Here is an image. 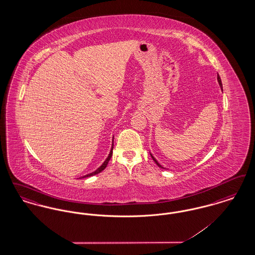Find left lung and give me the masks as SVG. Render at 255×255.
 Here are the masks:
<instances>
[{
  "mask_svg": "<svg viewBox=\"0 0 255 255\" xmlns=\"http://www.w3.org/2000/svg\"><path fill=\"white\" fill-rule=\"evenodd\" d=\"M217 79H218L219 84H220V86H221V88H222V90H223V87H222V81H221V78H220V75H219V74L218 75H217ZM151 157H152V158H153V160H154V161H155V162L157 163V165H158V167H160V168H163V169H165L164 167H162V166H161V165H160V164L158 163V161H157V159L154 158V157H153L152 155H151Z\"/></svg>",
  "mask_w": 255,
  "mask_h": 255,
  "instance_id": "1",
  "label": "left lung"
}]
</instances>
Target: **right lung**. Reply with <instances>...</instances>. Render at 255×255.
Wrapping results in <instances>:
<instances>
[{
	"mask_svg": "<svg viewBox=\"0 0 255 255\" xmlns=\"http://www.w3.org/2000/svg\"><path fill=\"white\" fill-rule=\"evenodd\" d=\"M113 148H114V138H113V144H112V149H111V151H110L109 156H108V158H106V160L102 163V165L100 166V167H98L95 172H93V173H90V174H88V175H85L84 177H82V178H87V177H91V176H94V175H97L98 173H100L101 171H103V170L106 168V166H107V164H108V162H109L110 159H111V157H112V155H113Z\"/></svg>",
	"mask_w": 255,
	"mask_h": 255,
	"instance_id": "right-lung-1",
	"label": "right lung"
}]
</instances>
